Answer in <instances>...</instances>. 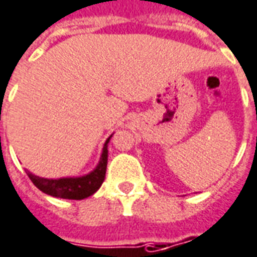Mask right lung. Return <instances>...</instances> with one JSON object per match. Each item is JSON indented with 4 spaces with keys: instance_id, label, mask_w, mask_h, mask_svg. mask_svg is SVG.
Instances as JSON below:
<instances>
[{
    "instance_id": "1",
    "label": "right lung",
    "mask_w": 257,
    "mask_h": 257,
    "mask_svg": "<svg viewBox=\"0 0 257 257\" xmlns=\"http://www.w3.org/2000/svg\"><path fill=\"white\" fill-rule=\"evenodd\" d=\"M112 136V135H111ZM111 136L105 141L103 147V153L100 157L97 167L89 174L83 177H69V178L48 179L37 177L32 172H28L30 181L37 186L41 192L46 195L61 199H72V200H82L86 197L91 196L94 192L98 191V188L103 184L107 171V160H108V142Z\"/></svg>"
}]
</instances>
